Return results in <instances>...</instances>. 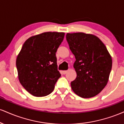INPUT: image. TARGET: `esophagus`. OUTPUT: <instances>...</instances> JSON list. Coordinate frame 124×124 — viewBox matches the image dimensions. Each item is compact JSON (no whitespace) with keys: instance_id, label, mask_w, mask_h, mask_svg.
<instances>
[{"instance_id":"esophagus-1","label":"esophagus","mask_w":124,"mask_h":124,"mask_svg":"<svg viewBox=\"0 0 124 124\" xmlns=\"http://www.w3.org/2000/svg\"><path fill=\"white\" fill-rule=\"evenodd\" d=\"M68 72V70H63V74H64V75H65V74H66L67 73V72Z\"/></svg>"}]
</instances>
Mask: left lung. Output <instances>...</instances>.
<instances>
[{
    "label": "left lung",
    "mask_w": 124,
    "mask_h": 124,
    "mask_svg": "<svg viewBox=\"0 0 124 124\" xmlns=\"http://www.w3.org/2000/svg\"><path fill=\"white\" fill-rule=\"evenodd\" d=\"M66 38L76 58L73 67L77 77L71 82V87L81 97H93L107 83L111 57L104 44L95 35L76 32L68 33Z\"/></svg>",
    "instance_id": "1"
}]
</instances>
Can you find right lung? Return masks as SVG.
I'll return each mask as SVG.
<instances>
[{"label": "right lung", "mask_w": 124, "mask_h": 124, "mask_svg": "<svg viewBox=\"0 0 124 124\" xmlns=\"http://www.w3.org/2000/svg\"><path fill=\"white\" fill-rule=\"evenodd\" d=\"M64 35V32H44L29 38L23 45L16 59L18 79L32 96H45L53 92L61 76L56 52Z\"/></svg>", "instance_id": "obj_1"}]
</instances>
